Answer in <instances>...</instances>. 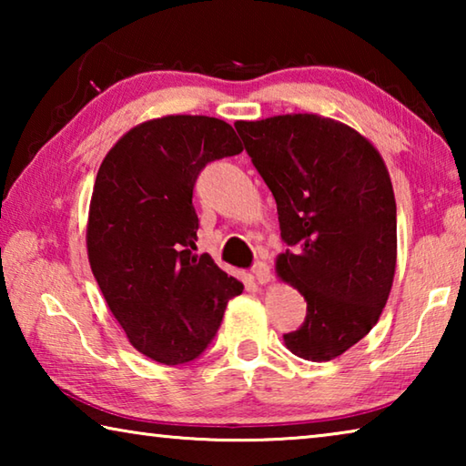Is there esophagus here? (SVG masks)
I'll return each instance as SVG.
<instances>
[{
    "label": "esophagus",
    "instance_id": "obj_1",
    "mask_svg": "<svg viewBox=\"0 0 466 466\" xmlns=\"http://www.w3.org/2000/svg\"><path fill=\"white\" fill-rule=\"evenodd\" d=\"M252 275H255L257 283H261V286H265V283L271 281V267L263 263V261H257L255 267H252Z\"/></svg>",
    "mask_w": 466,
    "mask_h": 466
}]
</instances>
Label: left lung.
<instances>
[{"label": "left lung", "mask_w": 466, "mask_h": 466, "mask_svg": "<svg viewBox=\"0 0 466 466\" xmlns=\"http://www.w3.org/2000/svg\"><path fill=\"white\" fill-rule=\"evenodd\" d=\"M278 203L288 250L275 273L306 299V320L283 343L329 361L364 339L397 269V203L382 156L360 131L317 113L236 121Z\"/></svg>", "instance_id": "left-lung-1"}]
</instances>
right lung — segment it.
Wrapping results in <instances>:
<instances>
[{"instance_id": "1", "label": "right lung", "mask_w": 466, "mask_h": 466, "mask_svg": "<svg viewBox=\"0 0 466 466\" xmlns=\"http://www.w3.org/2000/svg\"><path fill=\"white\" fill-rule=\"evenodd\" d=\"M242 152L216 116L167 115L136 125L108 149L94 180L86 248L108 310L129 343L157 364L195 360L244 286L197 255L193 187L211 160Z\"/></svg>"}]
</instances>
